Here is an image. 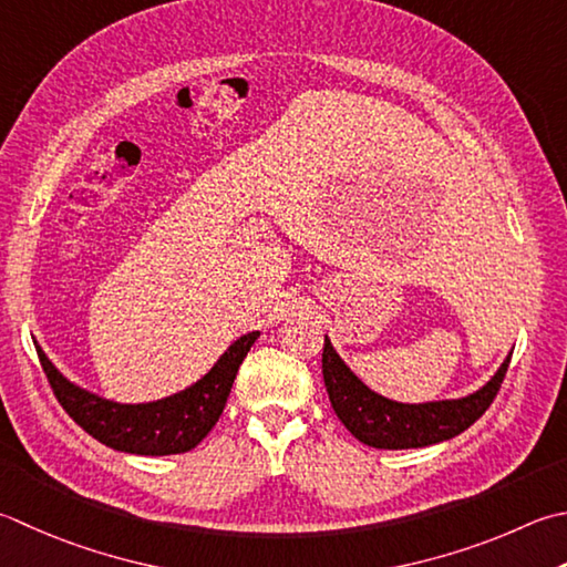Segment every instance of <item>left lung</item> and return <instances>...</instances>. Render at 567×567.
Segmentation results:
<instances>
[{
	"instance_id": "left-lung-1",
	"label": "left lung",
	"mask_w": 567,
	"mask_h": 567,
	"mask_svg": "<svg viewBox=\"0 0 567 567\" xmlns=\"http://www.w3.org/2000/svg\"><path fill=\"white\" fill-rule=\"evenodd\" d=\"M508 361L512 359L502 363L489 383L462 401L425 405L393 403L373 393L347 369L329 339H324V353H321V373H324L331 408L353 437L375 450H410L435 445L474 425L494 403L508 371Z\"/></svg>"
}]
</instances>
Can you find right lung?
Masks as SVG:
<instances>
[{
	"mask_svg": "<svg viewBox=\"0 0 567 567\" xmlns=\"http://www.w3.org/2000/svg\"><path fill=\"white\" fill-rule=\"evenodd\" d=\"M258 337V331L240 337L214 369L186 391L142 405H120L83 391L53 369L47 353L37 351L55 401L87 435L120 452L164 457L194 450L218 423L240 363Z\"/></svg>",
	"mask_w": 567,
	"mask_h": 567,
	"instance_id": "1",
	"label": "right lung"
}]
</instances>
